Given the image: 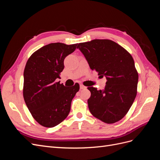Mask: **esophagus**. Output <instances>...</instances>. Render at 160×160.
<instances>
[{
    "instance_id": "esophagus-1",
    "label": "esophagus",
    "mask_w": 160,
    "mask_h": 160,
    "mask_svg": "<svg viewBox=\"0 0 160 160\" xmlns=\"http://www.w3.org/2000/svg\"><path fill=\"white\" fill-rule=\"evenodd\" d=\"M87 88L85 86H84L83 85H80V89H85Z\"/></svg>"
}]
</instances>
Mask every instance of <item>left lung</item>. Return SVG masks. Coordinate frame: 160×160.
I'll use <instances>...</instances> for the list:
<instances>
[{"label": "left lung", "mask_w": 160, "mask_h": 160, "mask_svg": "<svg viewBox=\"0 0 160 160\" xmlns=\"http://www.w3.org/2000/svg\"><path fill=\"white\" fill-rule=\"evenodd\" d=\"M91 70L107 79L102 90L89 87L88 107L94 117L113 123L127 114L137 95L138 73L133 57L122 46L108 39L78 44Z\"/></svg>", "instance_id": "obj_1"}]
</instances>
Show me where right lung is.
<instances>
[{"instance_id": "1", "label": "right lung", "mask_w": 160, "mask_h": 160, "mask_svg": "<svg viewBox=\"0 0 160 160\" xmlns=\"http://www.w3.org/2000/svg\"><path fill=\"white\" fill-rule=\"evenodd\" d=\"M77 46L50 43L35 51L27 62L23 75L24 99L33 118L42 126H56L70 112L79 85L69 88L57 79L64 69L65 58Z\"/></svg>"}]
</instances>
